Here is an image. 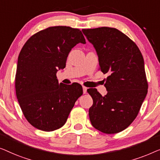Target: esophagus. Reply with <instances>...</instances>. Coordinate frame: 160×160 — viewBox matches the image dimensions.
Segmentation results:
<instances>
[{
  "label": "esophagus",
  "mask_w": 160,
  "mask_h": 160,
  "mask_svg": "<svg viewBox=\"0 0 160 160\" xmlns=\"http://www.w3.org/2000/svg\"><path fill=\"white\" fill-rule=\"evenodd\" d=\"M87 89L88 88H86L85 86H82V90H83V93L85 94L87 93Z\"/></svg>",
  "instance_id": "obj_1"
}]
</instances>
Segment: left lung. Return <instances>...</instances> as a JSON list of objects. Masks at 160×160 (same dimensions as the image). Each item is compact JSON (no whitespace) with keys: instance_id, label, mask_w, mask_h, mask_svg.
I'll use <instances>...</instances> for the list:
<instances>
[{"instance_id":"8db88e82","label":"left lung","mask_w":160,"mask_h":160,"mask_svg":"<svg viewBox=\"0 0 160 160\" xmlns=\"http://www.w3.org/2000/svg\"><path fill=\"white\" fill-rule=\"evenodd\" d=\"M82 31L96 48L99 69L109 74L104 84L107 95L88 89L93 101L90 120L101 132L118 133L133 122L147 94L143 56L137 45L118 29L102 27Z\"/></svg>"}]
</instances>
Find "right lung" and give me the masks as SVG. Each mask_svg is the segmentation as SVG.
<instances>
[{
  "label": "right lung",
  "mask_w": 160,
  "mask_h": 160,
  "mask_svg": "<svg viewBox=\"0 0 160 160\" xmlns=\"http://www.w3.org/2000/svg\"><path fill=\"white\" fill-rule=\"evenodd\" d=\"M85 43L79 29L50 27L31 36L20 51L15 78L18 102L27 120L50 132L65 124L75 103L82 95L78 83L58 84V69L78 43Z\"/></svg>",
  "instance_id": "add662e5"
}]
</instances>
